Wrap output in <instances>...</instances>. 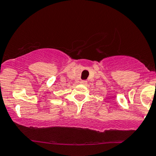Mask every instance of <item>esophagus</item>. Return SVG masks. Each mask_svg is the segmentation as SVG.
Here are the masks:
<instances>
[{
    "instance_id": "esophagus-1",
    "label": "esophagus",
    "mask_w": 156,
    "mask_h": 156,
    "mask_svg": "<svg viewBox=\"0 0 156 156\" xmlns=\"http://www.w3.org/2000/svg\"><path fill=\"white\" fill-rule=\"evenodd\" d=\"M80 83H81V84H83V85H86L87 83V81H85V80H83V81H81V82Z\"/></svg>"
}]
</instances>
